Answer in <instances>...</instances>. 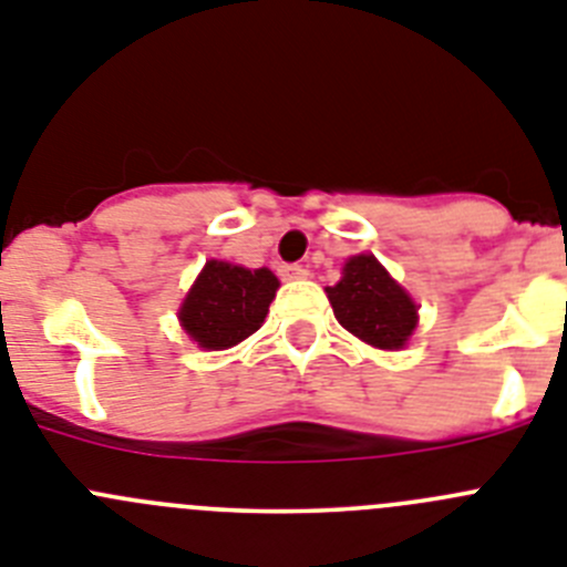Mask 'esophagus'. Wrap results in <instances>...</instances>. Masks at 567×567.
<instances>
[{"label":"esophagus","mask_w":567,"mask_h":567,"mask_svg":"<svg viewBox=\"0 0 567 567\" xmlns=\"http://www.w3.org/2000/svg\"><path fill=\"white\" fill-rule=\"evenodd\" d=\"M279 277L282 279H308V268L305 265H279Z\"/></svg>","instance_id":"obj_1"}]
</instances>
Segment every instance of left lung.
<instances>
[{"label": "left lung", "instance_id": "left-lung-1", "mask_svg": "<svg viewBox=\"0 0 567 567\" xmlns=\"http://www.w3.org/2000/svg\"><path fill=\"white\" fill-rule=\"evenodd\" d=\"M328 299L341 328L381 350L404 347L417 324V305L372 254L347 259L344 277L328 288Z\"/></svg>", "mask_w": 567, "mask_h": 567}]
</instances>
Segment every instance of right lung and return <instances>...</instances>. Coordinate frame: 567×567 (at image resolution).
Wrapping results in <instances>:
<instances>
[{"instance_id": "obj_1", "label": "right lung", "mask_w": 567, "mask_h": 567, "mask_svg": "<svg viewBox=\"0 0 567 567\" xmlns=\"http://www.w3.org/2000/svg\"><path fill=\"white\" fill-rule=\"evenodd\" d=\"M279 279L268 268L248 271L243 265L206 262L181 308V324L206 350H226L257 333Z\"/></svg>"}]
</instances>
